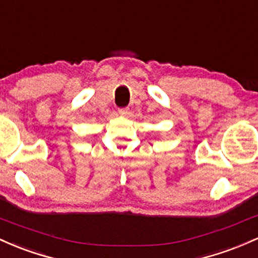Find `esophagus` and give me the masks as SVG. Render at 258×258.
<instances>
[{
  "label": "esophagus",
  "mask_w": 258,
  "mask_h": 258,
  "mask_svg": "<svg viewBox=\"0 0 258 258\" xmlns=\"http://www.w3.org/2000/svg\"><path fill=\"white\" fill-rule=\"evenodd\" d=\"M119 114H121V115H126L128 114V108H119Z\"/></svg>",
  "instance_id": "1"
}]
</instances>
